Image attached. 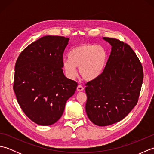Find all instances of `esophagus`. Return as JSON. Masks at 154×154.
Listing matches in <instances>:
<instances>
[{
	"instance_id": "34e87169",
	"label": "esophagus",
	"mask_w": 154,
	"mask_h": 154,
	"mask_svg": "<svg viewBox=\"0 0 154 154\" xmlns=\"http://www.w3.org/2000/svg\"><path fill=\"white\" fill-rule=\"evenodd\" d=\"M83 90H84V87L82 85H79L77 86V91H79V92H80V91H83Z\"/></svg>"
}]
</instances>
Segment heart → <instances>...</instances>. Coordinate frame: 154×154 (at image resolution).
Returning a JSON list of instances; mask_svg holds the SVG:
<instances>
[{
  "instance_id": "1",
  "label": "heart",
  "mask_w": 154,
  "mask_h": 154,
  "mask_svg": "<svg viewBox=\"0 0 154 154\" xmlns=\"http://www.w3.org/2000/svg\"><path fill=\"white\" fill-rule=\"evenodd\" d=\"M68 60L63 61V68L67 76L75 79L77 75L76 67L85 80L97 79L106 67L108 54L101 45L83 44L73 48L68 53Z\"/></svg>"
}]
</instances>
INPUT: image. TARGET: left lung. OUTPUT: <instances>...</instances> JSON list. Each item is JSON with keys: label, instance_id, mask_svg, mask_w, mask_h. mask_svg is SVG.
<instances>
[{"label": "left lung", "instance_id": "8db88e82", "mask_svg": "<svg viewBox=\"0 0 154 154\" xmlns=\"http://www.w3.org/2000/svg\"><path fill=\"white\" fill-rule=\"evenodd\" d=\"M112 46L100 76L85 84V110L90 120L99 126L119 122L138 103L143 79L141 62L128 44L104 37Z\"/></svg>", "mask_w": 154, "mask_h": 154}]
</instances>
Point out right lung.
Returning a JSON list of instances; mask_svg holds the SVG:
<instances>
[{"label":"right lung","instance_id":"right-lung-1","mask_svg":"<svg viewBox=\"0 0 154 154\" xmlns=\"http://www.w3.org/2000/svg\"><path fill=\"white\" fill-rule=\"evenodd\" d=\"M69 40L44 36L26 48L16 60L13 89L23 112L39 125L56 122L76 91L77 83L62 69Z\"/></svg>","mask_w":154,"mask_h":154}]
</instances>
